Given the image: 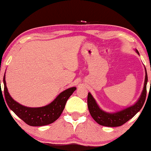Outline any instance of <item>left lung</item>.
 Masks as SVG:
<instances>
[{
  "instance_id": "8db88e82",
  "label": "left lung",
  "mask_w": 151,
  "mask_h": 151,
  "mask_svg": "<svg viewBox=\"0 0 151 151\" xmlns=\"http://www.w3.org/2000/svg\"><path fill=\"white\" fill-rule=\"evenodd\" d=\"M138 55H139L137 50H135ZM146 76L144 80V88L141 96L137 102L133 106L126 108L120 111L115 113H107L101 109L97 104L92 95L88 93L87 98L88 109L93 118L99 124L109 127H116L123 125L132 117H133L143 106L146 97V84L148 82V76L145 68ZM151 84V81H150Z\"/></svg>"
}]
</instances>
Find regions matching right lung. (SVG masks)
<instances>
[{"label":"right lung","mask_w":151,"mask_h":151,"mask_svg":"<svg viewBox=\"0 0 151 151\" xmlns=\"http://www.w3.org/2000/svg\"><path fill=\"white\" fill-rule=\"evenodd\" d=\"M3 83L4 95L9 108L13 111L14 113L22 121L32 127L48 125L58 119L65 109L67 100L76 89V87L67 88L60 93L57 96V98L48 105L42 107L32 108V107L22 106L18 102H16L10 96L6 86L5 75L3 78Z\"/></svg>","instance_id":"1"}]
</instances>
